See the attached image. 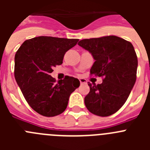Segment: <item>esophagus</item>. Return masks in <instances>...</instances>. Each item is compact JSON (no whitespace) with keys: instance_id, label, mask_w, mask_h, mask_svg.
Returning <instances> with one entry per match:
<instances>
[{"instance_id":"obj_1","label":"esophagus","mask_w":150,"mask_h":150,"mask_svg":"<svg viewBox=\"0 0 150 150\" xmlns=\"http://www.w3.org/2000/svg\"><path fill=\"white\" fill-rule=\"evenodd\" d=\"M79 82H80L81 84H86V83H87L86 79H83V78H80V79H79Z\"/></svg>"}]
</instances>
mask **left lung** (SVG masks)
Returning <instances> with one entry per match:
<instances>
[{
    "instance_id": "1",
    "label": "left lung",
    "mask_w": 150,
    "mask_h": 150,
    "mask_svg": "<svg viewBox=\"0 0 150 150\" xmlns=\"http://www.w3.org/2000/svg\"><path fill=\"white\" fill-rule=\"evenodd\" d=\"M78 45L95 60L91 75L103 77L101 84H88L90 91L85 105L97 116H110L125 103L136 82L137 57L133 45L112 35L82 40Z\"/></svg>"
}]
</instances>
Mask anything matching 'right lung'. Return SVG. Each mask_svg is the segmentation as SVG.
Instances as JSON below:
<instances>
[{"instance_id": "right-lung-1", "label": "right lung", "mask_w": 150, "mask_h": 150, "mask_svg": "<svg viewBox=\"0 0 150 150\" xmlns=\"http://www.w3.org/2000/svg\"><path fill=\"white\" fill-rule=\"evenodd\" d=\"M78 39L40 36L25 40L15 55L14 75L26 101L42 116L52 117L65 110L69 97L79 86V79L66 76L56 83L52 67L63 62L66 52Z\"/></svg>"}]
</instances>
